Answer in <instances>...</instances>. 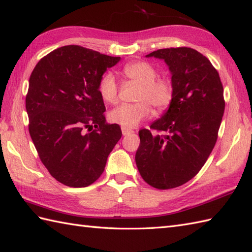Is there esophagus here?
Instances as JSON below:
<instances>
[{"label":"esophagus","instance_id":"obj_1","mask_svg":"<svg viewBox=\"0 0 252 252\" xmlns=\"http://www.w3.org/2000/svg\"><path fill=\"white\" fill-rule=\"evenodd\" d=\"M121 131H122V134H124V135H127V134L133 133L131 128H127V127H125V126L121 127Z\"/></svg>","mask_w":252,"mask_h":252}]
</instances>
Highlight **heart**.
I'll return each instance as SVG.
<instances>
[{
	"label": "heart",
	"instance_id": "obj_1",
	"mask_svg": "<svg viewBox=\"0 0 252 252\" xmlns=\"http://www.w3.org/2000/svg\"><path fill=\"white\" fill-rule=\"evenodd\" d=\"M122 74L128 80L139 85L134 104H121L109 113V120L125 127H134L151 114L150 104L163 112L171 105L174 97L172 81L165 77H158L157 68L146 61L128 62L122 67ZM101 98L107 104L118 102V84L112 73L101 76L97 84Z\"/></svg>",
	"mask_w": 252,
	"mask_h": 252
}]
</instances>
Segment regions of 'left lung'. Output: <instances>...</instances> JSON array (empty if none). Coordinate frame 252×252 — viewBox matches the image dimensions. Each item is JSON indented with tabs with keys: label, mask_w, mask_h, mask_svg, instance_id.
<instances>
[{
	"label": "left lung",
	"mask_w": 252,
	"mask_h": 252,
	"mask_svg": "<svg viewBox=\"0 0 252 252\" xmlns=\"http://www.w3.org/2000/svg\"><path fill=\"white\" fill-rule=\"evenodd\" d=\"M147 57L166 62L174 97L149 130H139L135 162L146 183L167 190L188 183L212 154L224 113L223 86L207 58L189 47L159 49Z\"/></svg>",
	"instance_id": "8db88e82"
}]
</instances>
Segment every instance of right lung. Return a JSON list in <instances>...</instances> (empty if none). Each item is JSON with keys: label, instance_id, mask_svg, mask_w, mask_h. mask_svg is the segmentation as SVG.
<instances>
[{"label": "right lung", "instance_id": "1", "mask_svg": "<svg viewBox=\"0 0 252 252\" xmlns=\"http://www.w3.org/2000/svg\"><path fill=\"white\" fill-rule=\"evenodd\" d=\"M120 57L78 45L63 46L38 61L29 80V132L40 161L59 183L83 188L96 181L121 138L105 124L97 91L101 76Z\"/></svg>", "mask_w": 252, "mask_h": 252}]
</instances>
